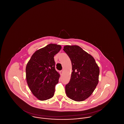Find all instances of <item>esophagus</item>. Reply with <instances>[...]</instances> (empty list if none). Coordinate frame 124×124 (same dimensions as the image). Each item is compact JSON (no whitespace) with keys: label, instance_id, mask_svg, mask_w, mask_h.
<instances>
[{"label":"esophagus","instance_id":"1","mask_svg":"<svg viewBox=\"0 0 124 124\" xmlns=\"http://www.w3.org/2000/svg\"><path fill=\"white\" fill-rule=\"evenodd\" d=\"M63 70H61V71H60V73L61 74H62L63 73Z\"/></svg>","mask_w":124,"mask_h":124}]
</instances>
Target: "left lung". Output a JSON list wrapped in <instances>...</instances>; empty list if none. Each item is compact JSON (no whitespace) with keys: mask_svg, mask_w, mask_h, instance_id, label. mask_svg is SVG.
I'll use <instances>...</instances> for the list:
<instances>
[{"mask_svg":"<svg viewBox=\"0 0 124 124\" xmlns=\"http://www.w3.org/2000/svg\"><path fill=\"white\" fill-rule=\"evenodd\" d=\"M63 50L71 59L72 71L65 85L68 98L82 101L89 97L99 82L100 69L93 57L78 46H65Z\"/></svg>","mask_w":124,"mask_h":124,"instance_id":"8db88e82","label":"left lung"}]
</instances>
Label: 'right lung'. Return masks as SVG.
<instances>
[{
  "instance_id": "obj_1",
  "label": "right lung",
  "mask_w": 124,
  "mask_h": 124,
  "mask_svg": "<svg viewBox=\"0 0 124 124\" xmlns=\"http://www.w3.org/2000/svg\"><path fill=\"white\" fill-rule=\"evenodd\" d=\"M61 46L50 44L36 51L26 66V79L32 94L39 100L52 98L60 74L55 68L54 55Z\"/></svg>"
}]
</instances>
